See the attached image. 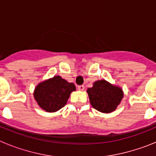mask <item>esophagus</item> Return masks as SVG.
<instances>
[{
    "label": "esophagus",
    "mask_w": 156,
    "mask_h": 156,
    "mask_svg": "<svg viewBox=\"0 0 156 156\" xmlns=\"http://www.w3.org/2000/svg\"><path fill=\"white\" fill-rule=\"evenodd\" d=\"M77 88H78V90H84V86L83 85H80V86L77 87Z\"/></svg>",
    "instance_id": "1"
}]
</instances>
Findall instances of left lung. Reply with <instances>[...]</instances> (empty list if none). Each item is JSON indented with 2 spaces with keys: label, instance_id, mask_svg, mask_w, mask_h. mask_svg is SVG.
Returning a JSON list of instances; mask_svg holds the SVG:
<instances>
[{
  "label": "left lung",
  "instance_id": "1",
  "mask_svg": "<svg viewBox=\"0 0 156 156\" xmlns=\"http://www.w3.org/2000/svg\"><path fill=\"white\" fill-rule=\"evenodd\" d=\"M87 92L93 108L103 113L115 111L123 98V92L120 87L105 80L95 81L93 87L88 88Z\"/></svg>",
  "mask_w": 156,
  "mask_h": 156
}]
</instances>
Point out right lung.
<instances>
[{
	"label": "right lung",
	"mask_w": 156,
	"mask_h": 156,
	"mask_svg": "<svg viewBox=\"0 0 156 156\" xmlns=\"http://www.w3.org/2000/svg\"><path fill=\"white\" fill-rule=\"evenodd\" d=\"M75 90L74 83L55 76L40 83L36 87L34 96L42 109L48 112H55L64 107L70 94Z\"/></svg>",
	"instance_id": "right-lung-1"
}]
</instances>
